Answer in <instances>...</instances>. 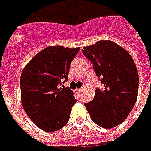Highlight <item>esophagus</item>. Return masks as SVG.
Segmentation results:
<instances>
[{"mask_svg": "<svg viewBox=\"0 0 151 151\" xmlns=\"http://www.w3.org/2000/svg\"><path fill=\"white\" fill-rule=\"evenodd\" d=\"M75 91L77 94H80V93H81V91H82V89H77Z\"/></svg>", "mask_w": 151, "mask_h": 151, "instance_id": "obj_1", "label": "esophagus"}]
</instances>
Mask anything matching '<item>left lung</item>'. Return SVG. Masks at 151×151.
<instances>
[{"instance_id": "1", "label": "left lung", "mask_w": 151, "mask_h": 151, "mask_svg": "<svg viewBox=\"0 0 151 151\" xmlns=\"http://www.w3.org/2000/svg\"><path fill=\"white\" fill-rule=\"evenodd\" d=\"M82 52L92 63L104 86L96 89L95 98L85 104L91 120L99 126L111 129L126 119L138 93V73L133 57L111 40H100L84 47Z\"/></svg>"}]
</instances>
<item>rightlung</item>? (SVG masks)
Instances as JSON below:
<instances>
[{
  "label": "right lung",
  "instance_id": "right-lung-1",
  "mask_svg": "<svg viewBox=\"0 0 151 151\" xmlns=\"http://www.w3.org/2000/svg\"><path fill=\"white\" fill-rule=\"evenodd\" d=\"M78 51L79 47H47L30 60L22 72V104L40 129L57 131L69 121L77 100L72 90L59 88V85L68 79L70 64Z\"/></svg>",
  "mask_w": 151,
  "mask_h": 151
}]
</instances>
